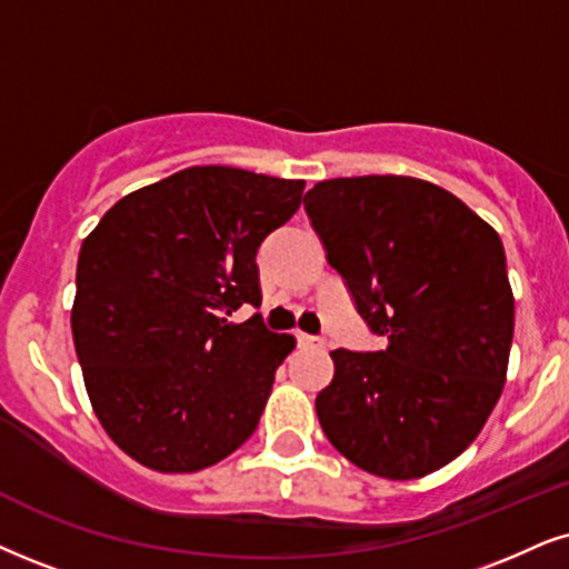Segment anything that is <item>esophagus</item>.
Returning <instances> with one entry per match:
<instances>
[{
  "instance_id": "obj_1",
  "label": "esophagus",
  "mask_w": 569,
  "mask_h": 569,
  "mask_svg": "<svg viewBox=\"0 0 569 569\" xmlns=\"http://www.w3.org/2000/svg\"><path fill=\"white\" fill-rule=\"evenodd\" d=\"M298 346H300V348H308V350H321V348H325V340L313 338V335L300 332V335H298Z\"/></svg>"
}]
</instances>
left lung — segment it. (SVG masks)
I'll return each mask as SVG.
<instances>
[{"label":"left lung","mask_w":569,"mask_h":569,"mask_svg":"<svg viewBox=\"0 0 569 569\" xmlns=\"http://www.w3.org/2000/svg\"><path fill=\"white\" fill-rule=\"evenodd\" d=\"M306 213L382 350H332L321 430L377 478L446 467L499 401L515 296L501 237L459 198L411 177L319 181Z\"/></svg>","instance_id":"1"}]
</instances>
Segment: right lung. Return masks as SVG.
<instances>
[{
    "instance_id": "right-lung-1",
    "label": "right lung",
    "mask_w": 569,
    "mask_h": 569,
    "mask_svg": "<svg viewBox=\"0 0 569 569\" xmlns=\"http://www.w3.org/2000/svg\"><path fill=\"white\" fill-rule=\"evenodd\" d=\"M306 181L192 166L118 200L83 240L70 311L91 409L158 472H198L250 438L296 338L266 329L256 252Z\"/></svg>"
}]
</instances>
